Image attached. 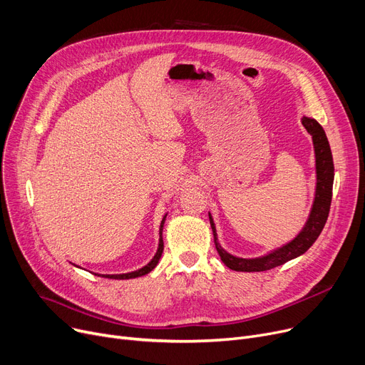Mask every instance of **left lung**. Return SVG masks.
Returning <instances> with one entry per match:
<instances>
[{"instance_id": "1", "label": "left lung", "mask_w": 365, "mask_h": 365, "mask_svg": "<svg viewBox=\"0 0 365 365\" xmlns=\"http://www.w3.org/2000/svg\"><path fill=\"white\" fill-rule=\"evenodd\" d=\"M302 124L312 136L314 149H315L317 189H315V200L311 208V215L308 220H306L302 231L299 232V235L290 242H287L285 245L277 248V250L267 253L264 256L255 257V259H244V257L232 256L231 253L223 250V247L217 240L213 217L208 213L210 225H212V229H213L216 250L222 262L229 267V269L238 271V272H262V271H269L272 267H277L279 264H284L285 262H289L292 259H296L302 256L304 252H308V248L317 241L325 222H327L330 205H331L333 180H334V164H333L330 143L327 140V136H325L324 128L319 125L317 120L303 117Z\"/></svg>"}]
</instances>
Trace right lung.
Instances as JSON below:
<instances>
[{"label":"right lung","instance_id":"right-lung-1","mask_svg":"<svg viewBox=\"0 0 365 365\" xmlns=\"http://www.w3.org/2000/svg\"><path fill=\"white\" fill-rule=\"evenodd\" d=\"M165 217H167V215L163 217V220H161V225H160V244H158V250H157V253H155V256L152 257V260L146 264V266H143V267H140V269H138V271H134V272H128V274H117V275H101V274H94V275H98V277H103V278H110V279H130V278H138V277H142V275H146V274H149L153 267H155L157 264H158V262H160V257H161V255H163V250H164V242H163V227H164V222H165Z\"/></svg>","mask_w":365,"mask_h":365}]
</instances>
